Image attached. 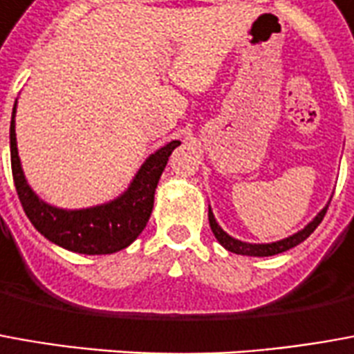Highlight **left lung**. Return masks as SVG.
<instances>
[{
  "instance_id": "obj_1",
  "label": "left lung",
  "mask_w": 354,
  "mask_h": 354,
  "mask_svg": "<svg viewBox=\"0 0 354 354\" xmlns=\"http://www.w3.org/2000/svg\"><path fill=\"white\" fill-rule=\"evenodd\" d=\"M326 211H328V205H326L322 211L316 214L315 220H313V222H308L301 232L293 234V236L286 237V239H280V241H274V243H245V241L234 239V237L228 236L224 230L220 228L218 222L214 220V214H212L211 207H209V224H211L212 234H214V237L218 239L220 245L224 247V249H228V251H232V253L247 254V257H272V254L283 253V251H288V249H291V247L303 243L306 237L310 236V234L318 228V224L322 222Z\"/></svg>"
}]
</instances>
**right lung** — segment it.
I'll return each instance as SVG.
<instances>
[{
	"mask_svg": "<svg viewBox=\"0 0 354 354\" xmlns=\"http://www.w3.org/2000/svg\"><path fill=\"white\" fill-rule=\"evenodd\" d=\"M178 145L180 142L174 140L153 153L143 162L142 169L138 170L130 187L115 201L80 211H65L41 201L32 192L30 185L26 184L17 151L15 109L11 118V169L22 209L41 236H46L59 247L82 254L117 253L142 234L151 216L155 189L160 174L167 167L170 153Z\"/></svg>",
	"mask_w": 354,
	"mask_h": 354,
	"instance_id": "right-lung-1",
	"label": "right lung"
}]
</instances>
